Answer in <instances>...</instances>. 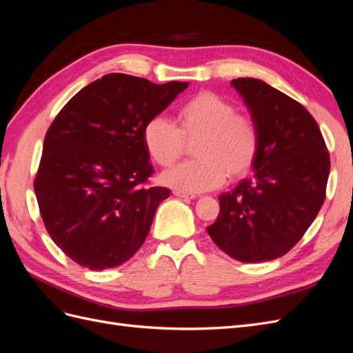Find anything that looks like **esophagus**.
Returning <instances> with one entry per match:
<instances>
[{
  "instance_id": "esophagus-1",
  "label": "esophagus",
  "mask_w": 353,
  "mask_h": 353,
  "mask_svg": "<svg viewBox=\"0 0 353 353\" xmlns=\"http://www.w3.org/2000/svg\"><path fill=\"white\" fill-rule=\"evenodd\" d=\"M174 194H175L176 197H181V199H196V197H197V196L193 194V193H185V191H178V190L174 191Z\"/></svg>"
}]
</instances>
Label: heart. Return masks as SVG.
<instances>
[{
    "instance_id": "heart-1",
    "label": "heart",
    "mask_w": 353,
    "mask_h": 353,
    "mask_svg": "<svg viewBox=\"0 0 353 353\" xmlns=\"http://www.w3.org/2000/svg\"><path fill=\"white\" fill-rule=\"evenodd\" d=\"M194 143L193 154L162 174V183L185 193L216 188L230 178L248 175L259 154V131L250 116L221 95L203 91L181 105L178 126L162 116L147 121L143 143L154 163L168 168Z\"/></svg>"
}]
</instances>
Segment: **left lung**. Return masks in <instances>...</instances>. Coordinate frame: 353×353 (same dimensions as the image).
<instances>
[{
  "mask_svg": "<svg viewBox=\"0 0 353 353\" xmlns=\"http://www.w3.org/2000/svg\"><path fill=\"white\" fill-rule=\"evenodd\" d=\"M259 131L254 174L219 196L208 227L218 248L241 262L285 254L303 237L325 200L330 154L316 121L284 92L253 78L232 79Z\"/></svg>",
  "mask_w": 353,
  "mask_h": 353,
  "instance_id": "1",
  "label": "left lung"
}]
</instances>
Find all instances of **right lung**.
I'll return each instance as SVG.
<instances>
[{
    "mask_svg": "<svg viewBox=\"0 0 353 353\" xmlns=\"http://www.w3.org/2000/svg\"><path fill=\"white\" fill-rule=\"evenodd\" d=\"M187 87L109 73L74 94L50 125L34 181L39 213L52 241L83 268H114L143 245L170 194L145 187L153 165L143 130Z\"/></svg>",
    "mask_w": 353,
    "mask_h": 353,
    "instance_id": "right-lung-1",
    "label": "right lung"
}]
</instances>
